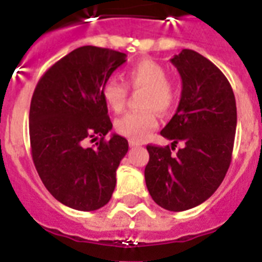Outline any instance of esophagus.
<instances>
[{"instance_id":"34e87169","label":"esophagus","mask_w":262,"mask_h":262,"mask_svg":"<svg viewBox=\"0 0 262 262\" xmlns=\"http://www.w3.org/2000/svg\"><path fill=\"white\" fill-rule=\"evenodd\" d=\"M129 145H130V147L133 148V147H140L141 144L137 143V141H133V140H130V141H129Z\"/></svg>"}]
</instances>
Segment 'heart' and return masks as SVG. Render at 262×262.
<instances>
[{"mask_svg": "<svg viewBox=\"0 0 262 262\" xmlns=\"http://www.w3.org/2000/svg\"><path fill=\"white\" fill-rule=\"evenodd\" d=\"M127 85L133 91H143L140 106L144 110L127 113L115 121V130L133 141H141L159 125L158 111L167 114L178 100V91L167 80V72L154 59H141L126 71ZM102 96L110 110L119 113L127 100V87L111 77L102 87Z\"/></svg>", "mask_w": 262, "mask_h": 262, "instance_id": "obj_1", "label": "heart"}]
</instances>
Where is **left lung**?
I'll return each mask as SVG.
<instances>
[{
    "mask_svg": "<svg viewBox=\"0 0 262 262\" xmlns=\"http://www.w3.org/2000/svg\"><path fill=\"white\" fill-rule=\"evenodd\" d=\"M182 79L178 108L160 135L171 148L147 145L148 191L158 205L181 212L208 200L231 163L236 130L232 88L219 68L197 51L183 49L170 59ZM182 142L177 154L171 151Z\"/></svg>",
    "mask_w": 262,
    "mask_h": 262,
    "instance_id": "8db88e82",
    "label": "left lung"
}]
</instances>
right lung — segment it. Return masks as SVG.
<instances>
[{
	"mask_svg": "<svg viewBox=\"0 0 262 262\" xmlns=\"http://www.w3.org/2000/svg\"><path fill=\"white\" fill-rule=\"evenodd\" d=\"M123 62L126 54L119 51L79 47L47 69L31 99L36 171L54 199L77 211H96L110 201L115 171L129 148L122 136L104 139L113 123L102 87ZM94 137H101L97 147H85Z\"/></svg>",
	"mask_w": 262,
	"mask_h": 262,
	"instance_id": "obj_1",
	"label": "right lung"
}]
</instances>
